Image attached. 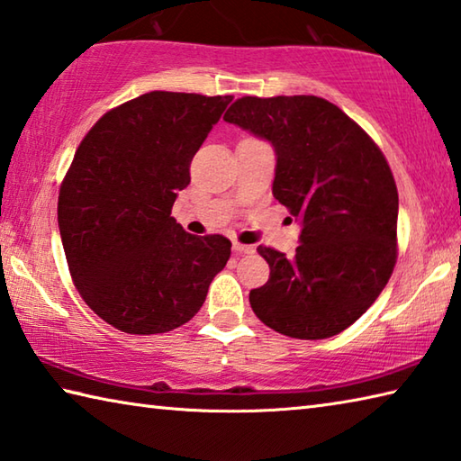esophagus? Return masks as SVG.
I'll list each match as a JSON object with an SVG mask.
<instances>
[{
	"mask_svg": "<svg viewBox=\"0 0 461 461\" xmlns=\"http://www.w3.org/2000/svg\"><path fill=\"white\" fill-rule=\"evenodd\" d=\"M232 250H234V253H237V255H249V253H255V247L240 245V242L234 240V242H232Z\"/></svg>",
	"mask_w": 461,
	"mask_h": 461,
	"instance_id": "obj_1",
	"label": "esophagus"
}]
</instances>
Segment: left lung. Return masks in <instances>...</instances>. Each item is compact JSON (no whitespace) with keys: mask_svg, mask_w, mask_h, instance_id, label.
Returning <instances> with one entry per match:
<instances>
[{"mask_svg":"<svg viewBox=\"0 0 461 461\" xmlns=\"http://www.w3.org/2000/svg\"><path fill=\"white\" fill-rule=\"evenodd\" d=\"M224 120L273 146V196L301 224L294 257L258 247L271 276L250 291V307L286 337L341 333L373 305L395 267L399 198L385 156L317 95H245Z\"/></svg>","mask_w":461,"mask_h":461,"instance_id":"8db88e82","label":"left lung"}]
</instances>
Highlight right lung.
Masks as SVG:
<instances>
[{"mask_svg":"<svg viewBox=\"0 0 461 461\" xmlns=\"http://www.w3.org/2000/svg\"><path fill=\"white\" fill-rule=\"evenodd\" d=\"M232 95L149 92L94 124L59 188L58 227L88 307L130 335L193 319L230 257L222 234H188L170 216L190 160Z\"/></svg>","mask_w":461,"mask_h":461,"instance_id":"obj_1","label":"right lung"}]
</instances>
